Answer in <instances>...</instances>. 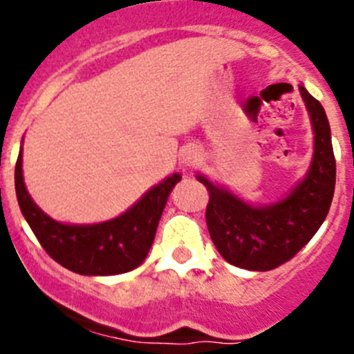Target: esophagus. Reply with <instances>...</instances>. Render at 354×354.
Segmentation results:
<instances>
[{
	"mask_svg": "<svg viewBox=\"0 0 354 354\" xmlns=\"http://www.w3.org/2000/svg\"><path fill=\"white\" fill-rule=\"evenodd\" d=\"M200 159H202V154H200V151L195 145H187L181 151V162H183L185 167L195 166V164L200 162Z\"/></svg>",
	"mask_w": 354,
	"mask_h": 354,
	"instance_id": "1",
	"label": "esophagus"
}]
</instances>
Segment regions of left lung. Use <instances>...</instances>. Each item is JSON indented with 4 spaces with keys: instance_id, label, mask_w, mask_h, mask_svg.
I'll use <instances>...</instances> for the list:
<instances>
[{
    "instance_id": "8db88e82",
    "label": "left lung",
    "mask_w": 354,
    "mask_h": 354,
    "mask_svg": "<svg viewBox=\"0 0 354 354\" xmlns=\"http://www.w3.org/2000/svg\"><path fill=\"white\" fill-rule=\"evenodd\" d=\"M299 94L312 121L313 156L305 178L286 197L253 205L197 174L209 190L205 221L212 243L226 262L241 269L266 272L283 266L312 240L329 214L335 187L329 120L322 104L303 85Z\"/></svg>"
}]
</instances>
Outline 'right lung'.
I'll return each instance as SVG.
<instances>
[{
	"instance_id": "1",
	"label": "right lung",
	"mask_w": 354,
	"mask_h": 354,
	"mask_svg": "<svg viewBox=\"0 0 354 354\" xmlns=\"http://www.w3.org/2000/svg\"><path fill=\"white\" fill-rule=\"evenodd\" d=\"M180 180V173L171 174L114 219L65 224L42 212L28 195L24 183L22 151L15 166L17 200L25 221L49 257L82 276H116L137 269L154 243L167 197Z\"/></svg>"
}]
</instances>
